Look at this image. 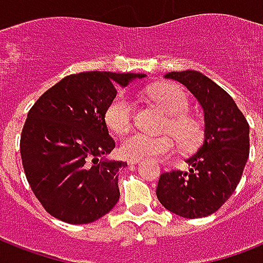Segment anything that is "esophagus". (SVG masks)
Here are the masks:
<instances>
[{
  "instance_id": "34e87169",
  "label": "esophagus",
  "mask_w": 263,
  "mask_h": 263,
  "mask_svg": "<svg viewBox=\"0 0 263 263\" xmlns=\"http://www.w3.org/2000/svg\"><path fill=\"white\" fill-rule=\"evenodd\" d=\"M142 162V160H139V158H128V164H140Z\"/></svg>"
}]
</instances>
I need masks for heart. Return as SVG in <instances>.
I'll return each mask as SVG.
<instances>
[{"label": "heart", "instance_id": "heart-1", "mask_svg": "<svg viewBox=\"0 0 263 263\" xmlns=\"http://www.w3.org/2000/svg\"><path fill=\"white\" fill-rule=\"evenodd\" d=\"M147 98L169 116L164 131L171 132L180 147L191 150L202 139V125L199 121L185 115L190 107L184 91L175 86L156 84L144 91ZM134 119V103L127 94H119L105 110V123L111 131L124 132L131 127ZM121 153L129 158L154 160L168 156L175 150V142L171 136H150L143 132H131L124 136L120 144Z\"/></svg>", "mask_w": 263, "mask_h": 263}]
</instances>
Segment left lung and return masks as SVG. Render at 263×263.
I'll use <instances>...</instances> for the list:
<instances>
[{
  "label": "left lung",
  "mask_w": 263,
  "mask_h": 263,
  "mask_svg": "<svg viewBox=\"0 0 263 263\" xmlns=\"http://www.w3.org/2000/svg\"><path fill=\"white\" fill-rule=\"evenodd\" d=\"M166 79L187 87L203 110V140L188 157V172L160 176L157 198L169 212L200 218L217 212L231 198L249 160L250 127L232 97L198 71L168 72Z\"/></svg>",
  "instance_id": "1"
}]
</instances>
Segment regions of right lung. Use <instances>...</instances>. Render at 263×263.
I'll use <instances>...</instances> for the list:
<instances>
[{
    "label": "right lung",
    "instance_id": "obj_1",
    "mask_svg": "<svg viewBox=\"0 0 263 263\" xmlns=\"http://www.w3.org/2000/svg\"><path fill=\"white\" fill-rule=\"evenodd\" d=\"M144 73L80 72L61 79L34 103L20 139L23 168L31 190L55 218L90 224L120 198L119 169L107 158L116 147L105 110L117 88Z\"/></svg>",
    "mask_w": 263,
    "mask_h": 263
}]
</instances>
